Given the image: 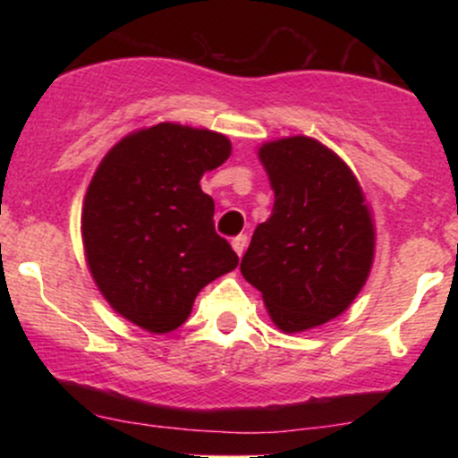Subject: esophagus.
Returning a JSON list of instances; mask_svg holds the SVG:
<instances>
[{
    "label": "esophagus",
    "instance_id": "obj_1",
    "mask_svg": "<svg viewBox=\"0 0 458 458\" xmlns=\"http://www.w3.org/2000/svg\"><path fill=\"white\" fill-rule=\"evenodd\" d=\"M233 247H234L236 254L243 256V251H245V247H247V234L234 236V239H233Z\"/></svg>",
    "mask_w": 458,
    "mask_h": 458
}]
</instances>
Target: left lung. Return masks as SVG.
I'll use <instances>...</instances> for the list:
<instances>
[{
  "label": "left lung",
  "mask_w": 458,
  "mask_h": 458,
  "mask_svg": "<svg viewBox=\"0 0 458 458\" xmlns=\"http://www.w3.org/2000/svg\"><path fill=\"white\" fill-rule=\"evenodd\" d=\"M259 157L276 202L241 273L282 331L312 329L343 314L366 284L375 254L370 211L353 172L317 140L271 141Z\"/></svg>",
  "instance_id": "1"
}]
</instances>
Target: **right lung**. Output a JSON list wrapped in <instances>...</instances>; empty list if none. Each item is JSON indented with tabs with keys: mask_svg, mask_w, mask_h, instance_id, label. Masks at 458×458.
<instances>
[{
	"mask_svg": "<svg viewBox=\"0 0 458 458\" xmlns=\"http://www.w3.org/2000/svg\"><path fill=\"white\" fill-rule=\"evenodd\" d=\"M228 157L225 135L163 123L118 141L88 187V267L109 306L146 331L181 327L198 293L239 265L199 187Z\"/></svg>",
	"mask_w": 458,
	"mask_h": 458,
	"instance_id": "obj_1",
	"label": "right lung"
}]
</instances>
